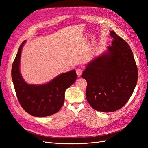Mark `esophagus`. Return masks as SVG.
Here are the masks:
<instances>
[{
  "label": "esophagus",
  "instance_id": "34e87169",
  "mask_svg": "<svg viewBox=\"0 0 148 148\" xmlns=\"http://www.w3.org/2000/svg\"><path fill=\"white\" fill-rule=\"evenodd\" d=\"M83 70V69L82 68H78L77 69V70H76V72H77V75L78 77H80V76L82 75Z\"/></svg>",
  "mask_w": 148,
  "mask_h": 148
}]
</instances>
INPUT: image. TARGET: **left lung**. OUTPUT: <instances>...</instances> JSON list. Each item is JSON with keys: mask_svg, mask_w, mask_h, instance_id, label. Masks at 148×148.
I'll list each match as a JSON object with an SVG mask.
<instances>
[{"mask_svg": "<svg viewBox=\"0 0 148 148\" xmlns=\"http://www.w3.org/2000/svg\"><path fill=\"white\" fill-rule=\"evenodd\" d=\"M110 36L112 46L89 62L82 75L87 82V101L93 109L104 112H112L126 104L138 80L130 47L114 31Z\"/></svg>", "mask_w": 148, "mask_h": 148, "instance_id": "1", "label": "left lung"}]
</instances>
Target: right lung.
<instances>
[{
	"label": "right lung",
	"mask_w": 148,
	"mask_h": 148,
	"mask_svg": "<svg viewBox=\"0 0 148 148\" xmlns=\"http://www.w3.org/2000/svg\"><path fill=\"white\" fill-rule=\"evenodd\" d=\"M20 45L12 68V78L16 95L21 106L32 116L44 117L59 112L63 106L66 89L77 79L75 70L57 76L52 81L41 85L28 84L22 78L20 61L22 47Z\"/></svg>",
	"instance_id": "right-lung-1"
}]
</instances>
